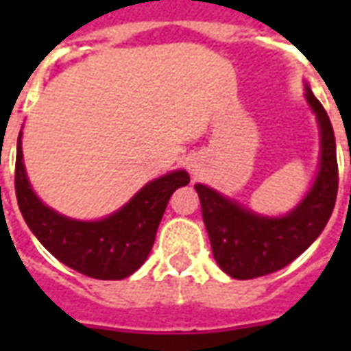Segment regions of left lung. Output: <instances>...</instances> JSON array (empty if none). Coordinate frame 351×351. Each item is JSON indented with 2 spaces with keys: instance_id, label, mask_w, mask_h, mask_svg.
<instances>
[{
  "instance_id": "1",
  "label": "left lung",
  "mask_w": 351,
  "mask_h": 351,
  "mask_svg": "<svg viewBox=\"0 0 351 351\" xmlns=\"http://www.w3.org/2000/svg\"><path fill=\"white\" fill-rule=\"evenodd\" d=\"M304 97L319 123L322 158L314 186L291 213L282 218L259 216L213 188L195 184L214 259L237 280L284 269L316 241L331 218L339 191L335 133L324 105L308 86Z\"/></svg>"
}]
</instances>
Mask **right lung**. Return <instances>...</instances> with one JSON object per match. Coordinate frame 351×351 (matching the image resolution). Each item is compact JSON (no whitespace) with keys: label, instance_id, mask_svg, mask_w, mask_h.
<instances>
[{"label":"right lung","instance_id":"1","mask_svg":"<svg viewBox=\"0 0 351 351\" xmlns=\"http://www.w3.org/2000/svg\"><path fill=\"white\" fill-rule=\"evenodd\" d=\"M22 133L16 143L14 188L20 213L39 243L71 267L97 280H122L145 263L156 241V231L173 191L190 182L186 171H173L148 182L130 203L97 221L65 218L43 205L29 186L22 161Z\"/></svg>","mask_w":351,"mask_h":351}]
</instances>
